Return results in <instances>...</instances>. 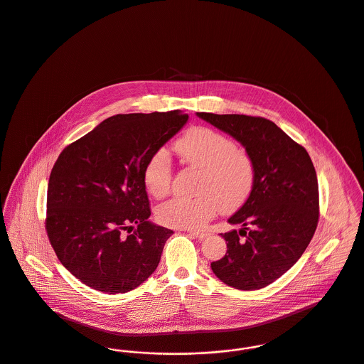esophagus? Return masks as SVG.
Masks as SVG:
<instances>
[{"label": "esophagus", "instance_id": "obj_1", "mask_svg": "<svg viewBox=\"0 0 364 364\" xmlns=\"http://www.w3.org/2000/svg\"><path fill=\"white\" fill-rule=\"evenodd\" d=\"M190 235H193V236H196L197 239H205V237H208L209 236V233L208 232H203V230H187Z\"/></svg>", "mask_w": 364, "mask_h": 364}]
</instances>
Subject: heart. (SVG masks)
<instances>
[{"mask_svg":"<svg viewBox=\"0 0 364 364\" xmlns=\"http://www.w3.org/2000/svg\"><path fill=\"white\" fill-rule=\"evenodd\" d=\"M190 166L201 170L196 198H174L156 210L158 220L171 228L198 229L218 210L233 212L250 198L255 186L252 156L228 135L206 127L188 129L174 145ZM171 162L167 151L158 149L145 163L142 180L146 191L162 200L171 187Z\"/></svg>","mask_w":364,"mask_h":364,"instance_id":"obj_1","label":"heart"}]
</instances>
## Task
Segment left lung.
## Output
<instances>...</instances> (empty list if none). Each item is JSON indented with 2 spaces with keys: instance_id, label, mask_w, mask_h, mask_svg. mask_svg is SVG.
Segmentation results:
<instances>
[{
  "instance_id": "obj_1",
  "label": "left lung",
  "mask_w": 364,
  "mask_h": 364,
  "mask_svg": "<svg viewBox=\"0 0 364 364\" xmlns=\"http://www.w3.org/2000/svg\"><path fill=\"white\" fill-rule=\"evenodd\" d=\"M236 138L255 163V186L229 219L242 229L228 242L213 274L240 290L262 289L289 271L311 242L320 218L318 181L307 151L271 120L244 114L197 113Z\"/></svg>"
}]
</instances>
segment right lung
<instances>
[{"label": "right lung", "instance_id": "1", "mask_svg": "<svg viewBox=\"0 0 364 364\" xmlns=\"http://www.w3.org/2000/svg\"><path fill=\"white\" fill-rule=\"evenodd\" d=\"M188 120L178 110L117 114L60 154L46 232L60 262L102 293H127L158 268L173 230L151 223L145 163Z\"/></svg>", "mask_w": 364, "mask_h": 364}]
</instances>
